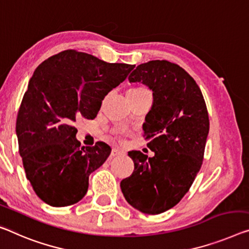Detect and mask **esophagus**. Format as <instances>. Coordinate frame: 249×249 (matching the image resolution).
I'll use <instances>...</instances> for the list:
<instances>
[{"label":"esophagus","instance_id":"esophagus-1","mask_svg":"<svg viewBox=\"0 0 249 249\" xmlns=\"http://www.w3.org/2000/svg\"><path fill=\"white\" fill-rule=\"evenodd\" d=\"M124 152L121 150V149H119V148H113L112 149V151H111V156H113V157H116V156H120V155H124Z\"/></svg>","mask_w":249,"mask_h":249}]
</instances>
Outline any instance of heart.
<instances>
[{
    "label": "heart",
    "mask_w": 249,
    "mask_h": 249,
    "mask_svg": "<svg viewBox=\"0 0 249 249\" xmlns=\"http://www.w3.org/2000/svg\"><path fill=\"white\" fill-rule=\"evenodd\" d=\"M150 93L146 87H135L132 89H130L127 92V97H138V95H142Z\"/></svg>",
    "instance_id": "heart-1"
}]
</instances>
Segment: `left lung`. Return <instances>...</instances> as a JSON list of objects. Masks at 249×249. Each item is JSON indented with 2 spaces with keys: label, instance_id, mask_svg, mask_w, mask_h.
Returning a JSON list of instances; mask_svg holds the SVG:
<instances>
[{
  "label": "left lung",
  "instance_id": "left-lung-1",
  "mask_svg": "<svg viewBox=\"0 0 249 249\" xmlns=\"http://www.w3.org/2000/svg\"><path fill=\"white\" fill-rule=\"evenodd\" d=\"M128 79L152 90L142 128L155 156L129 151L135 170L120 187L133 208L157 215L177 205L199 173L209 131L207 107L193 76L169 61L140 64Z\"/></svg>",
  "mask_w": 249,
  "mask_h": 249
}]
</instances>
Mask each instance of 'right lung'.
Listing matches in <instances>:
<instances>
[{"instance_id":"right-lung-1","label":"right lung","mask_w":249,"mask_h":249,"mask_svg":"<svg viewBox=\"0 0 249 249\" xmlns=\"http://www.w3.org/2000/svg\"><path fill=\"white\" fill-rule=\"evenodd\" d=\"M133 68L66 50L36 69L18 109L17 135L26 178L45 204L66 207L85 197L90 174L111 148L102 141L81 147L74 122L94 119L106 95Z\"/></svg>"}]
</instances>
